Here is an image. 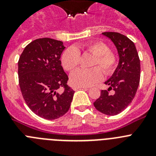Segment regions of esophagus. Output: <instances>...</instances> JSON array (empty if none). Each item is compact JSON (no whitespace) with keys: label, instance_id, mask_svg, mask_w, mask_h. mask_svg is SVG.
Instances as JSON below:
<instances>
[{"label":"esophagus","instance_id":"esophagus-1","mask_svg":"<svg viewBox=\"0 0 156 156\" xmlns=\"http://www.w3.org/2000/svg\"><path fill=\"white\" fill-rule=\"evenodd\" d=\"M80 88H84V89H87V87H74L73 89L74 90H77V89H80Z\"/></svg>","mask_w":156,"mask_h":156}]
</instances>
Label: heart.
<instances>
[{
  "mask_svg": "<svg viewBox=\"0 0 156 156\" xmlns=\"http://www.w3.org/2000/svg\"><path fill=\"white\" fill-rule=\"evenodd\" d=\"M80 48L79 47H71L65 50L62 55V65L67 71H73L79 66L80 60ZM108 49V45L101 41L90 42L85 45L83 50L94 55L90 64V66L94 68L90 69H79L73 72L70 76L72 84L76 87L90 86L101 80L102 70L105 75L112 73L116 67L117 58L115 53Z\"/></svg>",
  "mask_w": 156,
  "mask_h": 156,
  "instance_id": "1",
  "label": "heart"
}]
</instances>
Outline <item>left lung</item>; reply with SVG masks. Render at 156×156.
Masks as SVG:
<instances>
[{
  "instance_id": "1",
  "label": "left lung",
  "mask_w": 156,
  "mask_h": 156,
  "mask_svg": "<svg viewBox=\"0 0 156 156\" xmlns=\"http://www.w3.org/2000/svg\"><path fill=\"white\" fill-rule=\"evenodd\" d=\"M116 47L119 62L111 78L105 83L108 90H101L100 97L94 102L98 111L108 115L120 113L134 98L140 83V58L134 44L126 36L116 32H105ZM111 90L113 94H109Z\"/></svg>"
}]
</instances>
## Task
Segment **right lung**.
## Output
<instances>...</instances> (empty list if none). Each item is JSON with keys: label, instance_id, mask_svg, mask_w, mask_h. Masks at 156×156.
Masks as SVG:
<instances>
[{"label": "right lung", "instance_id": "obj_1", "mask_svg": "<svg viewBox=\"0 0 156 156\" xmlns=\"http://www.w3.org/2000/svg\"><path fill=\"white\" fill-rule=\"evenodd\" d=\"M63 43L39 38L30 43L19 57V87L25 101L36 115L55 119L69 111L74 90L67 85L69 77L63 70L61 58ZM63 92H57L59 88Z\"/></svg>", "mask_w": 156, "mask_h": 156}]
</instances>
